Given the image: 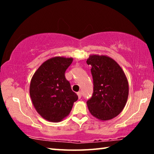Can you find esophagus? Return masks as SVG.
Listing matches in <instances>:
<instances>
[{
  "label": "esophagus",
  "mask_w": 154,
  "mask_h": 154,
  "mask_svg": "<svg viewBox=\"0 0 154 154\" xmlns=\"http://www.w3.org/2000/svg\"><path fill=\"white\" fill-rule=\"evenodd\" d=\"M77 94L78 98H81V97H82V92H77Z\"/></svg>",
  "instance_id": "34e87169"
}]
</instances>
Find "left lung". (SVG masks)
Listing matches in <instances>:
<instances>
[{
	"mask_svg": "<svg viewBox=\"0 0 154 154\" xmlns=\"http://www.w3.org/2000/svg\"><path fill=\"white\" fill-rule=\"evenodd\" d=\"M86 62L92 66L94 83L92 96L87 101L90 113L101 121L116 118L128 97V82L123 69L106 55L90 54Z\"/></svg>",
	"mask_w": 154,
	"mask_h": 154,
	"instance_id": "1",
	"label": "left lung"
}]
</instances>
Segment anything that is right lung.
<instances>
[{"instance_id": "1", "label": "right lung", "mask_w": 154, "mask_h": 154, "mask_svg": "<svg viewBox=\"0 0 154 154\" xmlns=\"http://www.w3.org/2000/svg\"><path fill=\"white\" fill-rule=\"evenodd\" d=\"M73 58L56 56L47 60L34 73L30 96L37 113L47 121L60 122L69 116L78 96L71 90L65 71Z\"/></svg>"}]
</instances>
